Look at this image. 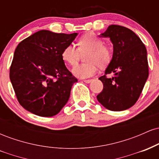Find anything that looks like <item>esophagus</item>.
I'll return each instance as SVG.
<instances>
[{
    "instance_id": "1",
    "label": "esophagus",
    "mask_w": 159,
    "mask_h": 159,
    "mask_svg": "<svg viewBox=\"0 0 159 159\" xmlns=\"http://www.w3.org/2000/svg\"><path fill=\"white\" fill-rule=\"evenodd\" d=\"M91 81H92V80H90V79H88V80H84V83H87V84H89V83H90L91 82Z\"/></svg>"
}]
</instances>
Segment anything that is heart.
<instances>
[{"mask_svg": "<svg viewBox=\"0 0 159 159\" xmlns=\"http://www.w3.org/2000/svg\"><path fill=\"white\" fill-rule=\"evenodd\" d=\"M78 48L73 45H69L63 48L62 58L71 66L78 63L81 54H85V61L87 63L77 65L72 69V73L76 77L85 78L96 73L97 66L105 68L112 60V51L104 41L95 34H88L81 36L78 40Z\"/></svg>", "mask_w": 159, "mask_h": 159, "instance_id": "b5f03b06", "label": "heart"}]
</instances>
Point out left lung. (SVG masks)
Returning a JSON list of instances; mask_svg holds the SVG:
<instances>
[{
  "label": "left lung",
  "mask_w": 159,
  "mask_h": 159,
  "mask_svg": "<svg viewBox=\"0 0 159 159\" xmlns=\"http://www.w3.org/2000/svg\"><path fill=\"white\" fill-rule=\"evenodd\" d=\"M99 36L110 38L114 53L105 75L98 78L104 87L96 97L108 110H126L138 101L148 78L147 48L132 30L120 25H110ZM111 73L114 76L107 78Z\"/></svg>",
  "instance_id": "left-lung-1"
}]
</instances>
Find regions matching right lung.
Wrapping results in <instances>:
<instances>
[{"instance_id":"1","label":"right lung","mask_w":159,"mask_h":159,"mask_svg":"<svg viewBox=\"0 0 159 159\" xmlns=\"http://www.w3.org/2000/svg\"><path fill=\"white\" fill-rule=\"evenodd\" d=\"M42 30L18 45L10 78L20 105L40 116L57 114L78 79L66 67L62 52L77 36Z\"/></svg>"}]
</instances>
